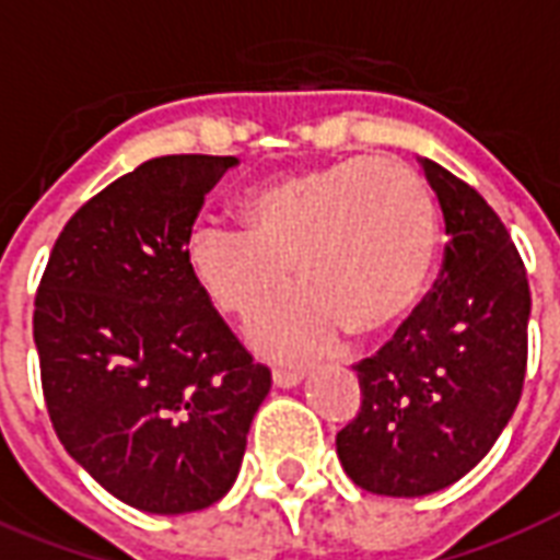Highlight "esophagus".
Returning <instances> with one entry per match:
<instances>
[{
	"label": "esophagus",
	"instance_id": "1",
	"mask_svg": "<svg viewBox=\"0 0 560 560\" xmlns=\"http://www.w3.org/2000/svg\"><path fill=\"white\" fill-rule=\"evenodd\" d=\"M275 385L277 388H292V385H298L303 380V371H298V368H275Z\"/></svg>",
	"mask_w": 560,
	"mask_h": 560
}]
</instances>
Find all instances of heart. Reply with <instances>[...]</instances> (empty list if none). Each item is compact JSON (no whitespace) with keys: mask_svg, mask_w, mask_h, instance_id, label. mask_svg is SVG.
<instances>
[{"mask_svg":"<svg viewBox=\"0 0 560 560\" xmlns=\"http://www.w3.org/2000/svg\"><path fill=\"white\" fill-rule=\"evenodd\" d=\"M242 231L203 228L189 262L221 312L254 320L298 280L254 341L271 357L336 348L353 329L383 336L427 298L438 259V210L418 168L394 158H345L250 189Z\"/></svg>","mask_w":560,"mask_h":560,"instance_id":"b5f03b06","label":"heart"}]
</instances>
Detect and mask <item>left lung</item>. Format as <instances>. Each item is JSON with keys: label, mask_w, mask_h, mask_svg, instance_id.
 Instances as JSON below:
<instances>
[{"label": "left lung", "mask_w": 560, "mask_h": 560, "mask_svg": "<svg viewBox=\"0 0 560 560\" xmlns=\"http://www.w3.org/2000/svg\"><path fill=\"white\" fill-rule=\"evenodd\" d=\"M420 166L444 212V266L394 339L357 365L362 406L336 435L345 474L383 497H427L470 474L526 380V266L474 186L427 158Z\"/></svg>", "instance_id": "obj_1"}]
</instances>
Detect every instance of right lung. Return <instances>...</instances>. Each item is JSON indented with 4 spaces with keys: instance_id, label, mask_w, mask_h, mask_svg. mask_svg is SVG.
I'll return each instance as SVG.
<instances>
[{
    "instance_id": "1",
    "label": "right lung",
    "mask_w": 560,
    "mask_h": 560,
    "mask_svg": "<svg viewBox=\"0 0 560 560\" xmlns=\"http://www.w3.org/2000/svg\"><path fill=\"white\" fill-rule=\"evenodd\" d=\"M240 163L168 154L67 221L34 298L51 427L116 500L149 514L219 502L240 474L271 371L250 359L195 280L203 195Z\"/></svg>"
}]
</instances>
